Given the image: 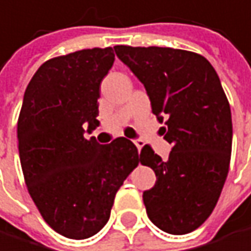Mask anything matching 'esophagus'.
<instances>
[{"label":"esophagus","mask_w":251,"mask_h":251,"mask_svg":"<svg viewBox=\"0 0 251 251\" xmlns=\"http://www.w3.org/2000/svg\"><path fill=\"white\" fill-rule=\"evenodd\" d=\"M134 142V145L137 146V149H139V152H140V149L143 148V145H145V142L142 140V139H136V140H133Z\"/></svg>","instance_id":"obj_1"}]
</instances>
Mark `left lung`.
Wrapping results in <instances>:
<instances>
[{
  "label": "left lung",
  "instance_id": "obj_1",
  "mask_svg": "<svg viewBox=\"0 0 251 251\" xmlns=\"http://www.w3.org/2000/svg\"><path fill=\"white\" fill-rule=\"evenodd\" d=\"M117 56L145 85L152 114L167 127L169 160L149 145L140 164L155 172V186L143 192L151 222L183 235L200 228L221 197L232 149L228 98L210 62L194 51L169 47L115 46Z\"/></svg>",
  "mask_w": 251,
  "mask_h": 251
}]
</instances>
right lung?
I'll use <instances>...</instances> for the list:
<instances>
[{"label": "right lung", "mask_w": 251, "mask_h": 251, "mask_svg": "<svg viewBox=\"0 0 251 251\" xmlns=\"http://www.w3.org/2000/svg\"><path fill=\"white\" fill-rule=\"evenodd\" d=\"M114 60L111 47L47 60L27 84L17 120L27 192L46 224L72 240L106 225L117 191L140 161L126 137L99 145L84 136L82 126L99 124V88Z\"/></svg>", "instance_id": "obj_1"}]
</instances>
